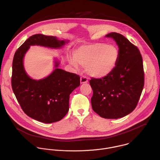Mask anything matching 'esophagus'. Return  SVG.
I'll return each mask as SVG.
<instances>
[{"label": "esophagus", "mask_w": 160, "mask_h": 160, "mask_svg": "<svg viewBox=\"0 0 160 160\" xmlns=\"http://www.w3.org/2000/svg\"><path fill=\"white\" fill-rule=\"evenodd\" d=\"M80 81H81V84H84V83H86L88 82V78L85 76H82L81 77V79H80Z\"/></svg>", "instance_id": "esophagus-1"}]
</instances>
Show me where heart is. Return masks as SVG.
Returning a JSON list of instances; mask_svg holds the SVG:
<instances>
[{
    "instance_id": "1",
    "label": "heart",
    "mask_w": 160,
    "mask_h": 160,
    "mask_svg": "<svg viewBox=\"0 0 160 160\" xmlns=\"http://www.w3.org/2000/svg\"><path fill=\"white\" fill-rule=\"evenodd\" d=\"M73 58L77 63L86 68L89 75L103 78L114 71L119 62V51L114 45L95 43L78 47L73 52ZM70 62L77 67L74 61Z\"/></svg>"
}]
</instances>
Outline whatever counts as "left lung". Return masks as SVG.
<instances>
[{"label": "left lung", "mask_w": 160, "mask_h": 160, "mask_svg": "<svg viewBox=\"0 0 160 160\" xmlns=\"http://www.w3.org/2000/svg\"><path fill=\"white\" fill-rule=\"evenodd\" d=\"M119 47V59L114 71L103 78H92L93 110L106 119H118L137 107L144 86L142 57L137 47L121 34L111 32Z\"/></svg>", "instance_id": "obj_1"}]
</instances>
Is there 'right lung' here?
I'll return each instance as SVG.
<instances>
[{
  "label": "right lung",
  "instance_id": "obj_1",
  "mask_svg": "<svg viewBox=\"0 0 160 160\" xmlns=\"http://www.w3.org/2000/svg\"><path fill=\"white\" fill-rule=\"evenodd\" d=\"M65 41L55 36L37 34L29 37L16 51L12 63V88L25 114L44 123L61 120L69 110V95L80 85L76 74L57 68L46 78L34 80L29 78L23 67V58L29 46L60 48Z\"/></svg>",
  "mask_w": 160,
  "mask_h": 160
}]
</instances>
